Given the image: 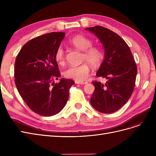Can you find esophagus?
<instances>
[{
    "instance_id": "obj_1",
    "label": "esophagus",
    "mask_w": 156,
    "mask_h": 156,
    "mask_svg": "<svg viewBox=\"0 0 156 156\" xmlns=\"http://www.w3.org/2000/svg\"><path fill=\"white\" fill-rule=\"evenodd\" d=\"M75 84H85V83H84V82H80V81H75Z\"/></svg>"
}]
</instances>
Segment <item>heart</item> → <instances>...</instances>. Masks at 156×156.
Listing matches in <instances>:
<instances>
[{
    "instance_id": "obj_1",
    "label": "heart",
    "mask_w": 156,
    "mask_h": 156,
    "mask_svg": "<svg viewBox=\"0 0 156 156\" xmlns=\"http://www.w3.org/2000/svg\"><path fill=\"white\" fill-rule=\"evenodd\" d=\"M69 44L74 48L83 51L81 55L82 62H87L93 67H99L104 59V52L101 47L92 46L93 41L89 37L79 34L72 37ZM55 59L59 64H62L65 59L64 51L62 46L56 49L55 53ZM90 67L87 63H83L79 66H72L64 71V76L68 79H72L78 81L85 80L90 73Z\"/></svg>"
}]
</instances>
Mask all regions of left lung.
I'll return each instance as SVG.
<instances>
[{
    "instance_id": "1",
    "label": "left lung",
    "mask_w": 156,
    "mask_h": 156,
    "mask_svg": "<svg viewBox=\"0 0 156 156\" xmlns=\"http://www.w3.org/2000/svg\"><path fill=\"white\" fill-rule=\"evenodd\" d=\"M96 36L105 49L104 60L96 73L105 84L93 81L95 90L90 103L96 110L112 113L123 107L134 90L137 68L129 46L116 33L96 26L85 29Z\"/></svg>"
}]
</instances>
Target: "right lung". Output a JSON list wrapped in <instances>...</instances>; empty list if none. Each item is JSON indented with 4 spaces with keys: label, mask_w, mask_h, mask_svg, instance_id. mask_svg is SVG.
Wrapping results in <instances>:
<instances>
[{
    "label": "right lung",
    "mask_w": 156,
    "mask_h": 156,
    "mask_svg": "<svg viewBox=\"0 0 156 156\" xmlns=\"http://www.w3.org/2000/svg\"><path fill=\"white\" fill-rule=\"evenodd\" d=\"M64 32H50L32 39L18 53L14 68L17 90L30 109L37 114L51 116L65 107L69 90L75 82L61 78L55 51Z\"/></svg>",
    "instance_id": "obj_1"
}]
</instances>
